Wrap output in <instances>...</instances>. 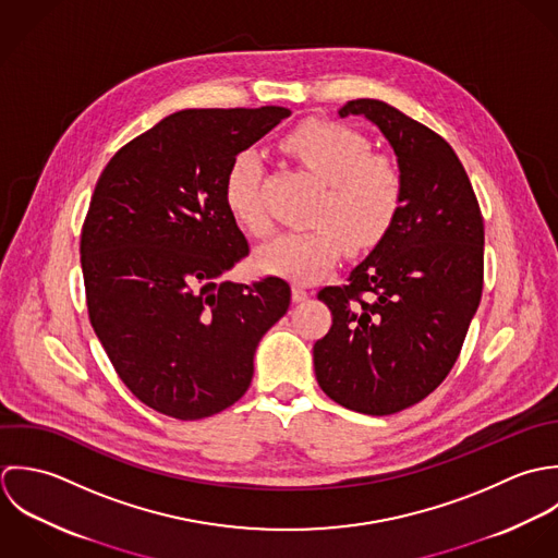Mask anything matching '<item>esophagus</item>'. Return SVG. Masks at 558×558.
<instances>
[{
	"instance_id": "1",
	"label": "esophagus",
	"mask_w": 558,
	"mask_h": 558,
	"mask_svg": "<svg viewBox=\"0 0 558 558\" xmlns=\"http://www.w3.org/2000/svg\"><path fill=\"white\" fill-rule=\"evenodd\" d=\"M308 295H311V293H308L304 287L293 284V289H291V298H293V302H295V304H298V302H304Z\"/></svg>"
}]
</instances>
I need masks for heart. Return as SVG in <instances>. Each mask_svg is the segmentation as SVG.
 Listing matches in <instances>:
<instances>
[{"label": "heart", "mask_w": 558, "mask_h": 558, "mask_svg": "<svg viewBox=\"0 0 558 558\" xmlns=\"http://www.w3.org/2000/svg\"><path fill=\"white\" fill-rule=\"evenodd\" d=\"M284 148L328 185L315 214L319 226L267 243L256 252V265L267 274L317 282L332 271L344 245L362 252L388 234L403 207V174L392 159L371 155L362 133L330 120L300 124L284 137ZM260 177L256 150H241L223 177L226 209L256 236L271 232L258 201Z\"/></svg>", "instance_id": "obj_1"}]
</instances>
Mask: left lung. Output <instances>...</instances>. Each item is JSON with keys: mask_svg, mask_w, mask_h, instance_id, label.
I'll return each instance as SVG.
<instances>
[{"mask_svg": "<svg viewBox=\"0 0 558 558\" xmlns=\"http://www.w3.org/2000/svg\"><path fill=\"white\" fill-rule=\"evenodd\" d=\"M388 140L403 174V207L355 265L349 284L319 300L332 328L313 347L322 390L347 410L388 416L445 381L483 291V218L445 137L377 99L347 101Z\"/></svg>", "mask_w": 558, "mask_h": 558, "instance_id": "8db88e82", "label": "left lung"}]
</instances>
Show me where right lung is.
Here are the masks:
<instances>
[{"label":"right lung","mask_w":558,"mask_h":558,"mask_svg":"<svg viewBox=\"0 0 558 558\" xmlns=\"http://www.w3.org/2000/svg\"><path fill=\"white\" fill-rule=\"evenodd\" d=\"M289 116L170 113L97 181L80 243L90 324L124 386L159 414L198 421L239 401L260 338L289 311L282 278H223L250 252L223 203L226 170Z\"/></svg>","instance_id":"1"}]
</instances>
